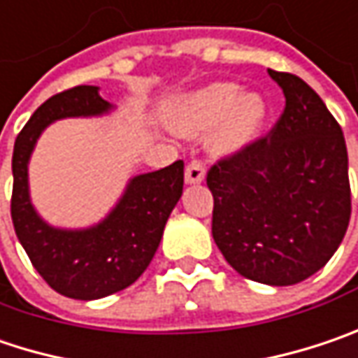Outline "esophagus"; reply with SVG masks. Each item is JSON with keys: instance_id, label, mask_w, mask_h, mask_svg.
I'll use <instances>...</instances> for the list:
<instances>
[{"instance_id": "1", "label": "esophagus", "mask_w": 358, "mask_h": 358, "mask_svg": "<svg viewBox=\"0 0 358 358\" xmlns=\"http://www.w3.org/2000/svg\"><path fill=\"white\" fill-rule=\"evenodd\" d=\"M206 178V170H204V166L200 164V162H190L188 164V168H186V172H184V180H186V184H200V182H204Z\"/></svg>"}]
</instances>
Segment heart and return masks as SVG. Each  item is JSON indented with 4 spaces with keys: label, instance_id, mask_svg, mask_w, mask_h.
<instances>
[{
    "label": "heart",
    "instance_id": "1",
    "mask_svg": "<svg viewBox=\"0 0 358 358\" xmlns=\"http://www.w3.org/2000/svg\"><path fill=\"white\" fill-rule=\"evenodd\" d=\"M267 117L269 105L259 91H241L237 83L219 80L178 96L166 113V123L180 137L210 131V150L229 158L262 137Z\"/></svg>",
    "mask_w": 358,
    "mask_h": 358
}]
</instances>
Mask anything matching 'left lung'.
I'll list each match as a JSON object with an SVG mask.
<instances>
[{"instance_id": "8db88e82", "label": "left lung", "mask_w": 358, "mask_h": 358, "mask_svg": "<svg viewBox=\"0 0 358 358\" xmlns=\"http://www.w3.org/2000/svg\"><path fill=\"white\" fill-rule=\"evenodd\" d=\"M285 96L271 137L210 168L213 239L243 278L267 285L308 280L336 253L350 221L347 143L316 91L267 71Z\"/></svg>"}]
</instances>
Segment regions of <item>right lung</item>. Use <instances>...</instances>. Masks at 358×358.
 I'll return each mask as SVG.
<instances>
[{"instance_id": "obj_1", "label": "right lung", "mask_w": 358, "mask_h": 358, "mask_svg": "<svg viewBox=\"0 0 358 358\" xmlns=\"http://www.w3.org/2000/svg\"><path fill=\"white\" fill-rule=\"evenodd\" d=\"M111 111L115 105L93 85L50 96L20 131L11 158V221L17 239L46 284L85 302L125 289L148 269L184 186V164L178 159L129 178L115 206L89 227H54L40 217L30 196L28 166L44 129L60 119L103 117Z\"/></svg>"}]
</instances>
